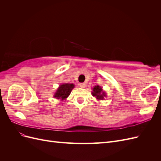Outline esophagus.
<instances>
[{"instance_id": "1", "label": "esophagus", "mask_w": 161, "mask_h": 161, "mask_svg": "<svg viewBox=\"0 0 161 161\" xmlns=\"http://www.w3.org/2000/svg\"><path fill=\"white\" fill-rule=\"evenodd\" d=\"M79 85H80V86L81 87V88H85V87L86 86V84L83 83V82H82V83H80Z\"/></svg>"}]
</instances>
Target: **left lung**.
<instances>
[{
  "label": "left lung",
  "mask_w": 161,
  "mask_h": 161,
  "mask_svg": "<svg viewBox=\"0 0 161 161\" xmlns=\"http://www.w3.org/2000/svg\"><path fill=\"white\" fill-rule=\"evenodd\" d=\"M92 95L95 97L97 100H103L104 97H106V93L100 86L97 85L92 88Z\"/></svg>",
  "instance_id": "8db88e82"
}]
</instances>
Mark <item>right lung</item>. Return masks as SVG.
Wrapping results in <instances>:
<instances>
[{
    "mask_svg": "<svg viewBox=\"0 0 161 161\" xmlns=\"http://www.w3.org/2000/svg\"><path fill=\"white\" fill-rule=\"evenodd\" d=\"M75 85L72 83H63L58 87L53 97L57 99H61L62 101L65 100L70 95Z\"/></svg>",
    "mask_w": 161,
    "mask_h": 161,
    "instance_id": "obj_1",
    "label": "right lung"
}]
</instances>
